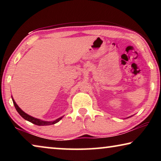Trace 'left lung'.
<instances>
[{
  "label": "left lung",
  "instance_id": "obj_1",
  "mask_svg": "<svg viewBox=\"0 0 161 161\" xmlns=\"http://www.w3.org/2000/svg\"><path fill=\"white\" fill-rule=\"evenodd\" d=\"M128 118H129V117H128Z\"/></svg>",
  "mask_w": 161,
  "mask_h": 161
}]
</instances>
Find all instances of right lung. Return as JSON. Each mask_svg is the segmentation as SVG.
I'll use <instances>...</instances> for the list:
<instances>
[{"label": "right lung", "mask_w": 161, "mask_h": 161, "mask_svg": "<svg viewBox=\"0 0 161 161\" xmlns=\"http://www.w3.org/2000/svg\"><path fill=\"white\" fill-rule=\"evenodd\" d=\"M12 97V100H13V104H14L15 107L16 108V110L18 112V114H20V115L23 117L24 119L27 120V121H28L30 122H31V123L34 124L35 125H37V126H49V125H53L54 124L56 123H58L59 122L60 120L63 118L64 116H62L61 117H59V118L55 120H54V121H43V120L41 119H37V118H35V117H32L31 116L28 115V114H27L25 112H24V111L21 109V108L18 107L17 103H15V100L13 99V97Z\"/></svg>", "instance_id": "add662e5"}]
</instances>
